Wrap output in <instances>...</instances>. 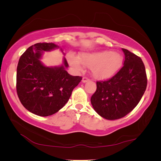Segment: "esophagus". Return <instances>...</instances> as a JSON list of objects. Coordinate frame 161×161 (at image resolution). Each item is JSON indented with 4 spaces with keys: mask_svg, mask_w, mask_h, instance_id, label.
<instances>
[{
    "mask_svg": "<svg viewBox=\"0 0 161 161\" xmlns=\"http://www.w3.org/2000/svg\"><path fill=\"white\" fill-rule=\"evenodd\" d=\"M89 80V78H88L87 77H83V79H82V82L83 83H86L87 82V81Z\"/></svg>",
    "mask_w": 161,
    "mask_h": 161,
    "instance_id": "34e87169",
    "label": "esophagus"
}]
</instances>
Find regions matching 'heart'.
Here are the masks:
<instances>
[{
	"instance_id": "heart-1",
	"label": "heart",
	"mask_w": 161,
	"mask_h": 161,
	"mask_svg": "<svg viewBox=\"0 0 161 161\" xmlns=\"http://www.w3.org/2000/svg\"><path fill=\"white\" fill-rule=\"evenodd\" d=\"M70 64L81 71L83 64L90 67L92 74L96 78L106 79L114 75L122 67L123 57L119 53L103 50L94 53H83L79 58L74 54L67 56Z\"/></svg>"
}]
</instances>
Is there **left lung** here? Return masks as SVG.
Instances as JSON below:
<instances>
[{"label":"left lung","mask_w":161,"mask_h":161,"mask_svg":"<svg viewBox=\"0 0 161 161\" xmlns=\"http://www.w3.org/2000/svg\"><path fill=\"white\" fill-rule=\"evenodd\" d=\"M124 65L115 75L97 82V90L91 97L94 109L108 120L124 117L134 109L147 89V78L140 57L122 48Z\"/></svg>","instance_id":"left-lung-1"}]
</instances>
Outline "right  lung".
<instances>
[{"label":"right lung","instance_id":"add662e5","mask_svg":"<svg viewBox=\"0 0 161 161\" xmlns=\"http://www.w3.org/2000/svg\"><path fill=\"white\" fill-rule=\"evenodd\" d=\"M58 46L54 43H36L19 58L17 68V93L28 111L40 116L56 114L64 106L72 92L82 80L66 71L68 63L64 58L60 67H48L40 61L44 51Z\"/></svg>","mask_w":161,"mask_h":161}]
</instances>
